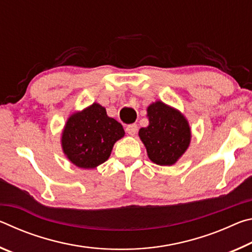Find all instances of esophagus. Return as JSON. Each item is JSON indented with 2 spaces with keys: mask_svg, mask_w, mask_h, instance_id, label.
Masks as SVG:
<instances>
[{
  "mask_svg": "<svg viewBox=\"0 0 252 252\" xmlns=\"http://www.w3.org/2000/svg\"><path fill=\"white\" fill-rule=\"evenodd\" d=\"M126 131L129 135H135L136 132H138V126H136V125H129L126 127Z\"/></svg>",
  "mask_w": 252,
  "mask_h": 252,
  "instance_id": "34e87169",
  "label": "esophagus"
}]
</instances>
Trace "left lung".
<instances>
[{
    "mask_svg": "<svg viewBox=\"0 0 252 252\" xmlns=\"http://www.w3.org/2000/svg\"><path fill=\"white\" fill-rule=\"evenodd\" d=\"M149 126L139 136L148 157L159 165H172L189 147L191 130L187 119L176 109L157 101L148 106Z\"/></svg>",
    "mask_w": 252,
    "mask_h": 252,
    "instance_id": "left-lung-1",
    "label": "left lung"
}]
</instances>
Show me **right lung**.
<instances>
[{"label": "right lung", "mask_w": 252, "mask_h": 252, "mask_svg": "<svg viewBox=\"0 0 252 252\" xmlns=\"http://www.w3.org/2000/svg\"><path fill=\"white\" fill-rule=\"evenodd\" d=\"M123 135L121 123L108 117L103 106L93 103L67 119L61 143L72 163L93 169L109 159L114 143Z\"/></svg>", "instance_id": "right-lung-1"}]
</instances>
